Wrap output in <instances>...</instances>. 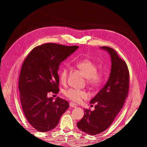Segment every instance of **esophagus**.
<instances>
[{"mask_svg": "<svg viewBox=\"0 0 147 147\" xmlns=\"http://www.w3.org/2000/svg\"><path fill=\"white\" fill-rule=\"evenodd\" d=\"M69 105H70V107H73V108H76L77 107V105H75V104H74L73 102H70Z\"/></svg>", "mask_w": 147, "mask_h": 147, "instance_id": "obj_1", "label": "esophagus"}]
</instances>
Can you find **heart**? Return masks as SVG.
<instances>
[{"label":"heart","mask_w":147,"mask_h":147,"mask_svg":"<svg viewBox=\"0 0 147 147\" xmlns=\"http://www.w3.org/2000/svg\"><path fill=\"white\" fill-rule=\"evenodd\" d=\"M77 65L83 72L86 78V83L92 87H98L104 82L105 74L104 71H97V65L89 59L81 60L77 63ZM69 68L67 66L62 68L59 73L60 81L65 83L67 80ZM64 94L66 97L74 103H79L82 99H86L87 93L83 90L75 88H69L66 90Z\"/></svg>","instance_id":"obj_1"}]
</instances>
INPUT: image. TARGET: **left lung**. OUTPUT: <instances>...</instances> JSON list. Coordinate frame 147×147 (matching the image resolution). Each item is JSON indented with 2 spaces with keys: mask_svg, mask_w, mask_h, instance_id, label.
I'll list each match as a JSON object with an SVG mask.
<instances>
[{
  "mask_svg": "<svg viewBox=\"0 0 147 147\" xmlns=\"http://www.w3.org/2000/svg\"><path fill=\"white\" fill-rule=\"evenodd\" d=\"M101 48L111 56L112 67L107 82L91 100L94 110L85 109L83 118L77 123L80 130L92 136L105 131L112 124L121 110L129 89V72L126 62L109 47Z\"/></svg>",
  "mask_w": 147,
  "mask_h": 147,
  "instance_id": "8db88e82",
  "label": "left lung"
}]
</instances>
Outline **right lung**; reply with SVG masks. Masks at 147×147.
I'll list each match as a JSON object with an SVG mask.
<instances>
[{"label":"right lung","mask_w":147,"mask_h":147,"mask_svg":"<svg viewBox=\"0 0 147 147\" xmlns=\"http://www.w3.org/2000/svg\"><path fill=\"white\" fill-rule=\"evenodd\" d=\"M78 48L44 43L34 48L23 62L18 82L21 104L28 121L38 131L53 129L69 108L66 100L57 97L53 101L47 95L59 92V65Z\"/></svg>","instance_id":"right-lung-1"}]
</instances>
